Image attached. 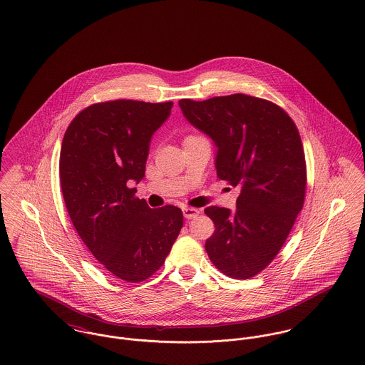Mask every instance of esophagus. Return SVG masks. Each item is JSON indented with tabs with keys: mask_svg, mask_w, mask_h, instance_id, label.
<instances>
[{
	"mask_svg": "<svg viewBox=\"0 0 365 365\" xmlns=\"http://www.w3.org/2000/svg\"><path fill=\"white\" fill-rule=\"evenodd\" d=\"M199 214H200V211H199L197 208H195V207H185V208H183V215H185V218H187V220L196 218Z\"/></svg>",
	"mask_w": 365,
	"mask_h": 365,
	"instance_id": "obj_1",
	"label": "esophagus"
}]
</instances>
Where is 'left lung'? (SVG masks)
I'll return each mask as SVG.
<instances>
[{
    "label": "left lung",
    "mask_w": 365,
    "mask_h": 365,
    "mask_svg": "<svg viewBox=\"0 0 365 365\" xmlns=\"http://www.w3.org/2000/svg\"><path fill=\"white\" fill-rule=\"evenodd\" d=\"M179 106L218 147L217 176L241 189L234 214L204 210L215 227L205 241L208 257L231 279L255 277L277 256L305 202L299 131L283 108L245 93L180 99Z\"/></svg>",
    "instance_id": "8db88e82"
}]
</instances>
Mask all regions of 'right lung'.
<instances>
[{"mask_svg": "<svg viewBox=\"0 0 365 365\" xmlns=\"http://www.w3.org/2000/svg\"><path fill=\"white\" fill-rule=\"evenodd\" d=\"M173 102H98L73 119L60 151V185L70 218L89 252L115 277L148 280L182 227L179 207L150 208L135 197L154 131Z\"/></svg>", "mask_w": 365, "mask_h": 365, "instance_id": "1", "label": "right lung"}]
</instances>
